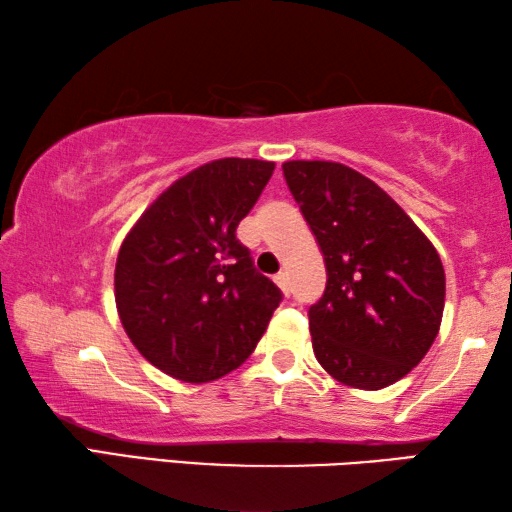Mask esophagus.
Instances as JSON below:
<instances>
[{
	"mask_svg": "<svg viewBox=\"0 0 512 512\" xmlns=\"http://www.w3.org/2000/svg\"><path fill=\"white\" fill-rule=\"evenodd\" d=\"M275 284H277V287H280L282 293H289V275L287 273L275 275Z\"/></svg>",
	"mask_w": 512,
	"mask_h": 512,
	"instance_id": "1",
	"label": "esophagus"
}]
</instances>
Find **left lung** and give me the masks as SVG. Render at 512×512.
Masks as SVG:
<instances>
[{"instance_id":"1","label":"left lung","mask_w":512,"mask_h":512,"mask_svg":"<svg viewBox=\"0 0 512 512\" xmlns=\"http://www.w3.org/2000/svg\"><path fill=\"white\" fill-rule=\"evenodd\" d=\"M282 171L325 259L327 287L309 307L318 363L359 391L395 384L443 323L438 250L363 173L329 160H289Z\"/></svg>"}]
</instances>
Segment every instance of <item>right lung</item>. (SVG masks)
<instances>
[{
  "instance_id": "1",
  "label": "right lung",
  "mask_w": 512,
  "mask_h": 512,
  "mask_svg": "<svg viewBox=\"0 0 512 512\" xmlns=\"http://www.w3.org/2000/svg\"><path fill=\"white\" fill-rule=\"evenodd\" d=\"M275 162L221 158L164 189L121 241L117 314L142 357L205 384L244 363L282 300L235 235Z\"/></svg>"
}]
</instances>
